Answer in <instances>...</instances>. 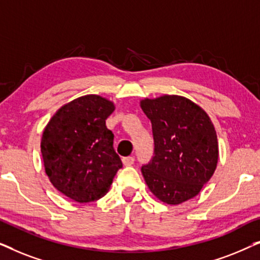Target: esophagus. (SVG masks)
I'll return each mask as SVG.
<instances>
[{
    "instance_id": "esophagus-1",
    "label": "esophagus",
    "mask_w": 260,
    "mask_h": 260,
    "mask_svg": "<svg viewBox=\"0 0 260 260\" xmlns=\"http://www.w3.org/2000/svg\"><path fill=\"white\" fill-rule=\"evenodd\" d=\"M122 161L124 166H133L135 162V157H133V156H127V157H123Z\"/></svg>"
}]
</instances>
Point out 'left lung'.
<instances>
[{"label":"left lung","mask_w":260,"mask_h":260,"mask_svg":"<svg viewBox=\"0 0 260 260\" xmlns=\"http://www.w3.org/2000/svg\"><path fill=\"white\" fill-rule=\"evenodd\" d=\"M141 108L154 137V156L141 168L149 189L168 205L194 198L214 174L219 157L208 115L180 95L144 99Z\"/></svg>","instance_id":"left-lung-1"}]
</instances>
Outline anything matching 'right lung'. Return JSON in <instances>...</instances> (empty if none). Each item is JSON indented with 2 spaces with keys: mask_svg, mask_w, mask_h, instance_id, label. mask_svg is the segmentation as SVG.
<instances>
[{
  "mask_svg": "<svg viewBox=\"0 0 260 260\" xmlns=\"http://www.w3.org/2000/svg\"><path fill=\"white\" fill-rule=\"evenodd\" d=\"M115 110L95 94L77 98L60 108L41 140L45 170L60 193L77 202L104 197L123 167L113 149V134L105 120Z\"/></svg>",
  "mask_w": 260,
  "mask_h": 260,
  "instance_id": "add662e5",
  "label": "right lung"
}]
</instances>
